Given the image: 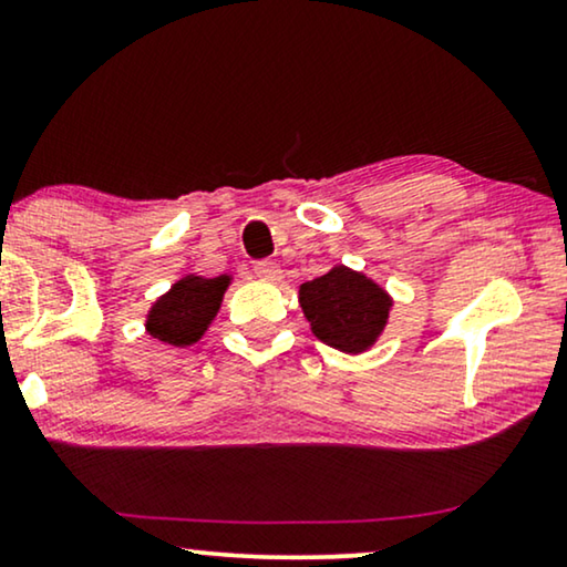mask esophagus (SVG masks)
<instances>
[{
  "instance_id": "obj_1",
  "label": "esophagus",
  "mask_w": 567,
  "mask_h": 567,
  "mask_svg": "<svg viewBox=\"0 0 567 567\" xmlns=\"http://www.w3.org/2000/svg\"><path fill=\"white\" fill-rule=\"evenodd\" d=\"M252 270H255V276L260 278V281H270V284L281 281V266H278V262H274V260H258L252 266Z\"/></svg>"
}]
</instances>
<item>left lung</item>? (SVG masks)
<instances>
[{
	"instance_id": "1",
	"label": "left lung",
	"mask_w": 567,
	"mask_h": 567,
	"mask_svg": "<svg viewBox=\"0 0 567 567\" xmlns=\"http://www.w3.org/2000/svg\"><path fill=\"white\" fill-rule=\"evenodd\" d=\"M299 305L322 343L361 353L384 330L392 301L371 278L336 266L330 274L301 284Z\"/></svg>"
}]
</instances>
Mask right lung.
<instances>
[{"mask_svg": "<svg viewBox=\"0 0 567 567\" xmlns=\"http://www.w3.org/2000/svg\"><path fill=\"white\" fill-rule=\"evenodd\" d=\"M229 278H200L188 276L177 281L165 297L152 307L146 330L162 343L185 348L204 336L214 315L219 312L221 297L227 291Z\"/></svg>", "mask_w": 567, "mask_h": 567, "instance_id": "add662e5", "label": "right lung"}]
</instances>
